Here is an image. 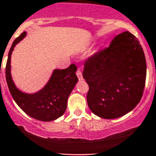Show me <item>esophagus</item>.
I'll use <instances>...</instances> for the list:
<instances>
[{"instance_id":"esophagus-1","label":"esophagus","mask_w":156,"mask_h":156,"mask_svg":"<svg viewBox=\"0 0 156 156\" xmlns=\"http://www.w3.org/2000/svg\"><path fill=\"white\" fill-rule=\"evenodd\" d=\"M76 75H77V77H78V79H79V80H83V75H82V73H81L80 70V69L77 70Z\"/></svg>"}]
</instances>
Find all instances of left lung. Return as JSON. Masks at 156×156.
<instances>
[{"instance_id": "obj_1", "label": "left lung", "mask_w": 156, "mask_h": 156, "mask_svg": "<svg viewBox=\"0 0 156 156\" xmlns=\"http://www.w3.org/2000/svg\"><path fill=\"white\" fill-rule=\"evenodd\" d=\"M83 76L94 114L115 119L133 110L141 99L146 80L145 56L137 38L128 31L117 35L108 48L87 59Z\"/></svg>"}]
</instances>
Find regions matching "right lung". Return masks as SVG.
<instances>
[{
    "instance_id": "add662e5",
    "label": "right lung",
    "mask_w": 156,
    "mask_h": 156,
    "mask_svg": "<svg viewBox=\"0 0 156 156\" xmlns=\"http://www.w3.org/2000/svg\"><path fill=\"white\" fill-rule=\"evenodd\" d=\"M27 35L23 32L17 37L10 48L6 64V80L8 89L16 104L30 116L37 120L52 121L64 114L67 108L69 96L73 90L78 78L76 75V66L70 65L65 69H55L44 87L37 93L27 94L19 90L11 75V55L18 43Z\"/></svg>"
}]
</instances>
